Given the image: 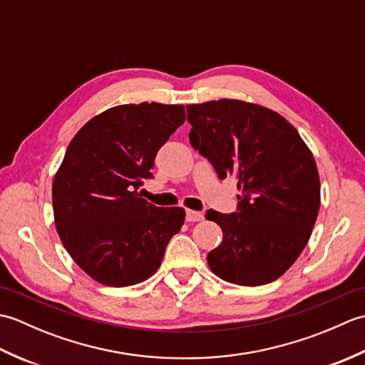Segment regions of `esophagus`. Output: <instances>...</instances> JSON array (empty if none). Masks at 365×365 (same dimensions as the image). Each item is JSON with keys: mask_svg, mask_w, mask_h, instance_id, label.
Here are the masks:
<instances>
[{"mask_svg": "<svg viewBox=\"0 0 365 365\" xmlns=\"http://www.w3.org/2000/svg\"><path fill=\"white\" fill-rule=\"evenodd\" d=\"M204 220V213L202 212H195V210H187V221L195 222Z\"/></svg>", "mask_w": 365, "mask_h": 365, "instance_id": "34e87169", "label": "esophagus"}]
</instances>
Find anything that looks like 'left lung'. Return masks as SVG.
I'll return each instance as SVG.
<instances>
[{
    "label": "left lung",
    "mask_w": 365,
    "mask_h": 365,
    "mask_svg": "<svg viewBox=\"0 0 365 365\" xmlns=\"http://www.w3.org/2000/svg\"><path fill=\"white\" fill-rule=\"evenodd\" d=\"M187 113L191 145L240 190L237 212L205 213L222 229L208 267L237 285L276 281L299 257L319 215L312 152L290 122L265 106L222 98L188 105Z\"/></svg>",
    "instance_id": "obj_1"
}]
</instances>
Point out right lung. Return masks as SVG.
Here are the masks:
<instances>
[{"mask_svg": "<svg viewBox=\"0 0 365 365\" xmlns=\"http://www.w3.org/2000/svg\"><path fill=\"white\" fill-rule=\"evenodd\" d=\"M185 122L183 105L110 108L71 141L53 180L54 224L84 273L110 287L149 279L185 221L180 207L139 197L160 147Z\"/></svg>", "mask_w": 365, "mask_h": 365, "instance_id": "obj_1", "label": "right lung"}]
</instances>
